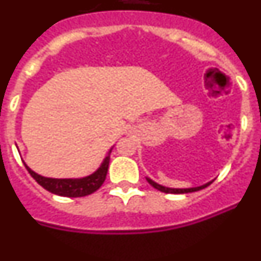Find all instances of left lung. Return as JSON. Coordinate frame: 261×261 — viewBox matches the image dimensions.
<instances>
[{
  "label": "left lung",
  "instance_id": "obj_1",
  "mask_svg": "<svg viewBox=\"0 0 261 261\" xmlns=\"http://www.w3.org/2000/svg\"><path fill=\"white\" fill-rule=\"evenodd\" d=\"M146 180L149 181V184L150 186H153L155 190L161 191V192H165V193H190V192H196V191H200L202 190V188H205V187H208L209 184L212 183V181H208V183L202 184V186L200 187H192V188H168V187H165V186H161V184L155 183L154 180H151L150 177H146Z\"/></svg>",
  "mask_w": 261,
  "mask_h": 261
}]
</instances>
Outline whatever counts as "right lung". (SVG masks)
Returning <instances> with one entry per match:
<instances>
[{"label": "right lung", "mask_w": 261, "mask_h": 261, "mask_svg": "<svg viewBox=\"0 0 261 261\" xmlns=\"http://www.w3.org/2000/svg\"><path fill=\"white\" fill-rule=\"evenodd\" d=\"M112 149H110L107 156L103 159L100 167L94 171L91 175H87L85 177H77V179H55V177H45L32 171L31 168L24 163L27 171L30 172L34 179L40 184L44 190L49 191L50 193H55L57 196H64V197H82L94 193L100 188L106 180L108 171V165H110V154Z\"/></svg>", "instance_id": "obj_1"}]
</instances>
